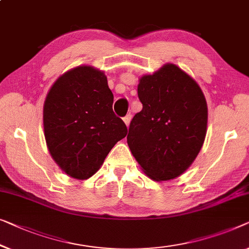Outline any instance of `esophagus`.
I'll list each match as a JSON object with an SVG mask.
<instances>
[{"label": "esophagus", "mask_w": 249, "mask_h": 249, "mask_svg": "<svg viewBox=\"0 0 249 249\" xmlns=\"http://www.w3.org/2000/svg\"><path fill=\"white\" fill-rule=\"evenodd\" d=\"M131 118H132L131 113H128L127 116H125V117L124 118V124H127V127H128V125H129V124H130V121H131Z\"/></svg>", "instance_id": "1"}]
</instances>
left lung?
<instances>
[{
	"instance_id": "8db88e82",
	"label": "left lung",
	"mask_w": 249,
	"mask_h": 249,
	"mask_svg": "<svg viewBox=\"0 0 249 249\" xmlns=\"http://www.w3.org/2000/svg\"><path fill=\"white\" fill-rule=\"evenodd\" d=\"M138 98L142 110L129 125V148L150 178H178L203 145L208 124L203 93L185 71L167 64L140 78Z\"/></svg>"
}]
</instances>
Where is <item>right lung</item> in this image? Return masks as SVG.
<instances>
[{
    "label": "right lung",
    "instance_id": "right-lung-1",
    "mask_svg": "<svg viewBox=\"0 0 249 249\" xmlns=\"http://www.w3.org/2000/svg\"><path fill=\"white\" fill-rule=\"evenodd\" d=\"M112 104L107 76L91 66L67 71L50 89L44 106L46 142L71 178H91L127 136V125L114 114Z\"/></svg>",
    "mask_w": 249,
    "mask_h": 249
}]
</instances>
